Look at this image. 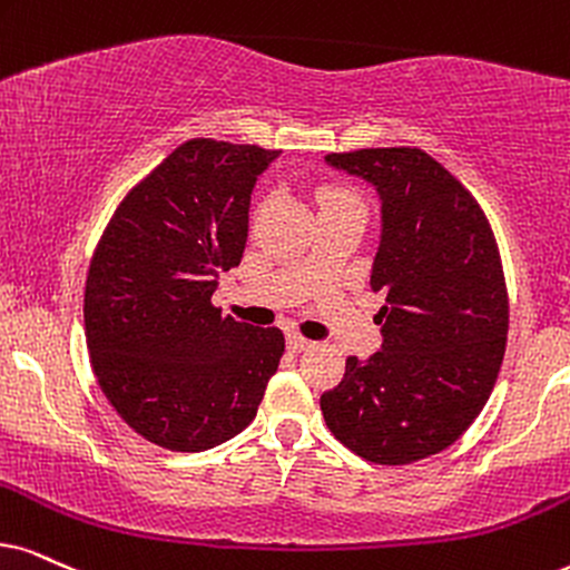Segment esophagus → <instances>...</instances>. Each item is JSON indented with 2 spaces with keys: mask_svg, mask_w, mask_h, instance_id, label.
I'll return each instance as SVG.
<instances>
[{
  "mask_svg": "<svg viewBox=\"0 0 570 570\" xmlns=\"http://www.w3.org/2000/svg\"><path fill=\"white\" fill-rule=\"evenodd\" d=\"M309 338H305V336H299V334H286V347H289V352H302V350H307L309 347Z\"/></svg>",
  "mask_w": 570,
  "mask_h": 570,
  "instance_id": "obj_1",
  "label": "esophagus"
}]
</instances>
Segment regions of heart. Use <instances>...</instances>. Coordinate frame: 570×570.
Here are the masks:
<instances>
[{
  "instance_id": "obj_1",
  "label": "heart",
  "mask_w": 570,
  "mask_h": 570,
  "mask_svg": "<svg viewBox=\"0 0 570 570\" xmlns=\"http://www.w3.org/2000/svg\"><path fill=\"white\" fill-rule=\"evenodd\" d=\"M323 199H326V205H331V202H344V199H355V197H350V194H344V191H328Z\"/></svg>"
}]
</instances>
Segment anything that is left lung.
<instances>
[{
    "mask_svg": "<svg viewBox=\"0 0 570 570\" xmlns=\"http://www.w3.org/2000/svg\"><path fill=\"white\" fill-rule=\"evenodd\" d=\"M381 202L371 289L381 350L347 357L321 410L338 442L381 465L450 446L487 405L508 338V292L487 215L434 157L410 147L326 155Z\"/></svg>",
    "mask_w": 570,
    "mask_h": 570,
    "instance_id": "left-lung-1",
    "label": "left lung"
}]
</instances>
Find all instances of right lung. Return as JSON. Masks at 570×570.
<instances>
[{
	"label": "right lung",
	"mask_w": 570,
	"mask_h": 570,
	"mask_svg": "<svg viewBox=\"0 0 570 570\" xmlns=\"http://www.w3.org/2000/svg\"><path fill=\"white\" fill-rule=\"evenodd\" d=\"M278 153L191 139L136 184L91 257L83 294L91 368L147 442L202 452L257 415L284 355L278 328L213 307L242 263L257 176Z\"/></svg>",
	"instance_id": "obj_1"
}]
</instances>
